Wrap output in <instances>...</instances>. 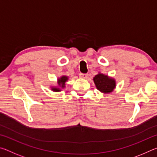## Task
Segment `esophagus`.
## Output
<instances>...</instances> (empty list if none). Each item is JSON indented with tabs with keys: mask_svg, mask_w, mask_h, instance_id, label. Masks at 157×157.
Returning a JSON list of instances; mask_svg holds the SVG:
<instances>
[{
	"mask_svg": "<svg viewBox=\"0 0 157 157\" xmlns=\"http://www.w3.org/2000/svg\"><path fill=\"white\" fill-rule=\"evenodd\" d=\"M79 78H86L87 77V74H84V73H79Z\"/></svg>",
	"mask_w": 157,
	"mask_h": 157,
	"instance_id": "obj_1",
	"label": "esophagus"
}]
</instances>
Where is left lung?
Instances as JSON below:
<instances>
[{"label":"left lung","instance_id":"obj_1","mask_svg":"<svg viewBox=\"0 0 157 157\" xmlns=\"http://www.w3.org/2000/svg\"><path fill=\"white\" fill-rule=\"evenodd\" d=\"M93 80L96 89L103 94H110L116 89V79L100 72L93 78Z\"/></svg>","mask_w":157,"mask_h":157}]
</instances>
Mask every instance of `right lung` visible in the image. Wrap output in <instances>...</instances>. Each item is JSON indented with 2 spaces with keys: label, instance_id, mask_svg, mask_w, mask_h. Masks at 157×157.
<instances>
[{
  "label": "right lung",
  "instance_id": "right-lung-1",
  "mask_svg": "<svg viewBox=\"0 0 157 157\" xmlns=\"http://www.w3.org/2000/svg\"><path fill=\"white\" fill-rule=\"evenodd\" d=\"M69 78L66 75H62L57 78V85L50 86V89L54 92H60L66 87V83L68 82Z\"/></svg>",
  "mask_w": 157,
  "mask_h": 157
}]
</instances>
